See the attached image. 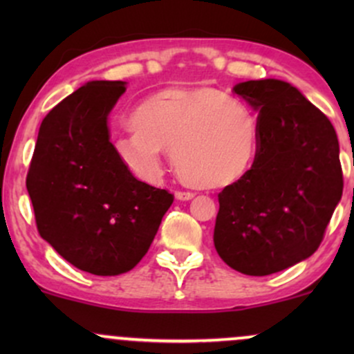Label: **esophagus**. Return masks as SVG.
<instances>
[{
	"instance_id": "obj_1",
	"label": "esophagus",
	"mask_w": 354,
	"mask_h": 354,
	"mask_svg": "<svg viewBox=\"0 0 354 354\" xmlns=\"http://www.w3.org/2000/svg\"><path fill=\"white\" fill-rule=\"evenodd\" d=\"M174 196H176V200H180V201H189V200H193L194 194L189 193V191H176V193H174Z\"/></svg>"
}]
</instances>
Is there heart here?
Here are the masks:
<instances>
[{"label":"heart","instance_id":"1","mask_svg":"<svg viewBox=\"0 0 354 354\" xmlns=\"http://www.w3.org/2000/svg\"><path fill=\"white\" fill-rule=\"evenodd\" d=\"M116 136L118 160L135 176L156 181L163 151H171L183 181L201 189L236 185L253 168L259 124L243 101L219 89L169 88L141 101Z\"/></svg>","mask_w":354,"mask_h":354}]
</instances>
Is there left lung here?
I'll return each instance as SVG.
<instances>
[{"label":"left lung","instance_id":"8db88e82","mask_svg":"<svg viewBox=\"0 0 354 354\" xmlns=\"http://www.w3.org/2000/svg\"><path fill=\"white\" fill-rule=\"evenodd\" d=\"M233 91L258 113L259 148L250 173L218 194L214 248L230 268L266 276L310 258L343 194L331 121L281 80Z\"/></svg>","mask_w":354,"mask_h":354}]
</instances>
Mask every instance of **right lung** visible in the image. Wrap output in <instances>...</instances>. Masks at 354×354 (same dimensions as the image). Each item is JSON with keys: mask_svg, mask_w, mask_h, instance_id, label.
Listing matches in <instances>:
<instances>
[{"mask_svg": "<svg viewBox=\"0 0 354 354\" xmlns=\"http://www.w3.org/2000/svg\"><path fill=\"white\" fill-rule=\"evenodd\" d=\"M124 81H88L39 126L26 189L44 241L96 276L133 270L151 246L173 194L138 181L118 160L108 115Z\"/></svg>", "mask_w": 354, "mask_h": 354, "instance_id": "obj_1", "label": "right lung"}]
</instances>
